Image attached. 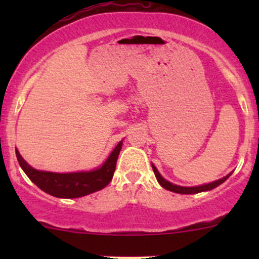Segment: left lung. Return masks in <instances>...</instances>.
I'll use <instances>...</instances> for the list:
<instances>
[{"label": "left lung", "instance_id": "1", "mask_svg": "<svg viewBox=\"0 0 259 259\" xmlns=\"http://www.w3.org/2000/svg\"><path fill=\"white\" fill-rule=\"evenodd\" d=\"M152 169H153V173L156 175V179L157 181L159 183V185L162 187H164L165 190H169V191L171 192H177V194H181V195H191V194H198V192H203V191H209V190H213L214 187L219 186L221 184L224 183L225 180L228 179L229 177H230V174H228L227 177L222 178V179L219 180H215L213 181V183H208V184H204V185H200V186H180V185H175V184L170 183V181L165 180L164 178L162 177V175L159 174V171L157 170V168L154 167L152 164Z\"/></svg>", "mask_w": 259, "mask_h": 259}]
</instances>
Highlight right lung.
Segmentation results:
<instances>
[{"mask_svg":"<svg viewBox=\"0 0 259 259\" xmlns=\"http://www.w3.org/2000/svg\"><path fill=\"white\" fill-rule=\"evenodd\" d=\"M123 141L118 142L101 167L89 171L53 173L32 168L16 150L17 159L24 173L37 187L46 194L58 198H78L102 190L111 183Z\"/></svg>","mask_w":259,"mask_h":259,"instance_id":"add662e5","label":"right lung"}]
</instances>
